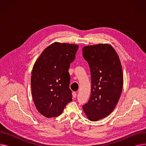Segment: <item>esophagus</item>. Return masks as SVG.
I'll return each mask as SVG.
<instances>
[{"label":"esophagus","mask_w":146,"mask_h":146,"mask_svg":"<svg viewBox=\"0 0 146 146\" xmlns=\"http://www.w3.org/2000/svg\"><path fill=\"white\" fill-rule=\"evenodd\" d=\"M72 95H73V97L74 98H75L76 96H77V94H76V92H73L72 93Z\"/></svg>","instance_id":"obj_1"}]
</instances>
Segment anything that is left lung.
Segmentation results:
<instances>
[{
  "label": "left lung",
  "mask_w": 146,
  "mask_h": 146,
  "mask_svg": "<svg viewBox=\"0 0 146 146\" xmlns=\"http://www.w3.org/2000/svg\"><path fill=\"white\" fill-rule=\"evenodd\" d=\"M82 50L90 67L92 82L89 100L83 110L89 120L97 121L108 116L119 101L123 86L122 67L111 45H89Z\"/></svg>",
  "instance_id": "8db88e82"
}]
</instances>
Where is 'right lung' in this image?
Listing matches in <instances>:
<instances>
[{"instance_id":"add662e5","label":"right lung","mask_w":146,"mask_h":146,"mask_svg":"<svg viewBox=\"0 0 146 146\" xmlns=\"http://www.w3.org/2000/svg\"><path fill=\"white\" fill-rule=\"evenodd\" d=\"M78 48L72 44L54 42L43 51L34 64L31 79L33 98L36 110L45 117L60 115L72 101L68 70Z\"/></svg>"}]
</instances>
